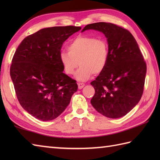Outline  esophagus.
<instances>
[{
    "instance_id": "esophagus-1",
    "label": "esophagus",
    "mask_w": 160,
    "mask_h": 160,
    "mask_svg": "<svg viewBox=\"0 0 160 160\" xmlns=\"http://www.w3.org/2000/svg\"><path fill=\"white\" fill-rule=\"evenodd\" d=\"M78 89H82V88L84 87V85H85V84H84V83L78 82Z\"/></svg>"
}]
</instances>
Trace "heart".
Listing matches in <instances>:
<instances>
[{
  "label": "heart",
  "mask_w": 160,
  "mask_h": 160,
  "mask_svg": "<svg viewBox=\"0 0 160 160\" xmlns=\"http://www.w3.org/2000/svg\"><path fill=\"white\" fill-rule=\"evenodd\" d=\"M68 52L62 51L59 58L64 72L74 73L78 81H86L93 74L102 72L108 59V46L107 41L93 36H78L67 46Z\"/></svg>",
  "instance_id": "obj_1"
}]
</instances>
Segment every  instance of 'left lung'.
<instances>
[{
	"label": "left lung",
	"mask_w": 160,
	"mask_h": 160,
	"mask_svg": "<svg viewBox=\"0 0 160 160\" xmlns=\"http://www.w3.org/2000/svg\"><path fill=\"white\" fill-rule=\"evenodd\" d=\"M89 29L102 32L108 46L107 66L91 82L95 89L91 103L104 116L121 118L141 99L147 64L136 40L128 30L104 22L87 25L82 32Z\"/></svg>",
	"instance_id": "left-lung-1"
}]
</instances>
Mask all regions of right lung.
I'll return each mask as SVG.
<instances>
[{
  "label": "right lung",
  "instance_id": "1",
  "mask_svg": "<svg viewBox=\"0 0 160 160\" xmlns=\"http://www.w3.org/2000/svg\"><path fill=\"white\" fill-rule=\"evenodd\" d=\"M80 27L44 28L24 39L13 55L10 76L22 107L42 121L58 117L78 84L63 73L59 54L63 42Z\"/></svg>",
  "mask_w": 160,
  "mask_h": 160
}]
</instances>
